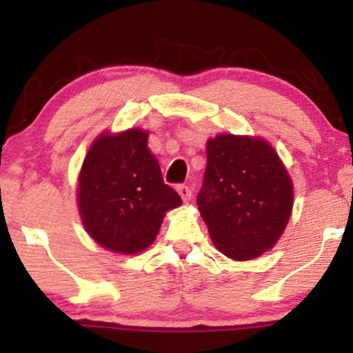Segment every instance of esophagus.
Listing matches in <instances>:
<instances>
[{
    "instance_id": "34e87169",
    "label": "esophagus",
    "mask_w": 353,
    "mask_h": 353,
    "mask_svg": "<svg viewBox=\"0 0 353 353\" xmlns=\"http://www.w3.org/2000/svg\"><path fill=\"white\" fill-rule=\"evenodd\" d=\"M177 194L181 195V199L184 200V202H189L192 197V190L189 185H177Z\"/></svg>"
}]
</instances>
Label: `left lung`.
<instances>
[{
  "mask_svg": "<svg viewBox=\"0 0 353 353\" xmlns=\"http://www.w3.org/2000/svg\"><path fill=\"white\" fill-rule=\"evenodd\" d=\"M197 205L213 246L233 261H252L270 251L287 228L293 182L264 138L220 133L207 141Z\"/></svg>",
  "mask_w": 353,
  "mask_h": 353,
  "instance_id": "1",
  "label": "left lung"
}]
</instances>
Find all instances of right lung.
Instances as JSON below:
<instances>
[{
    "instance_id": "right-lung-1",
    "label": "right lung",
    "mask_w": 353,
    "mask_h": 353,
    "mask_svg": "<svg viewBox=\"0 0 353 353\" xmlns=\"http://www.w3.org/2000/svg\"><path fill=\"white\" fill-rule=\"evenodd\" d=\"M78 210L86 233L109 251L133 256L154 243L177 192L164 184L143 128L94 138L78 176Z\"/></svg>"
}]
</instances>
